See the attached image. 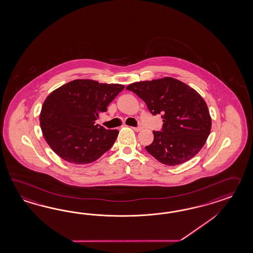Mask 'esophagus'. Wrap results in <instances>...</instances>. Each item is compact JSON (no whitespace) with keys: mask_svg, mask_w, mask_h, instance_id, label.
Segmentation results:
<instances>
[{"mask_svg":"<svg viewBox=\"0 0 253 253\" xmlns=\"http://www.w3.org/2000/svg\"><path fill=\"white\" fill-rule=\"evenodd\" d=\"M131 128L134 129L135 131H141L142 129V127H141V126H138V127H131Z\"/></svg>","mask_w":253,"mask_h":253,"instance_id":"esophagus-1","label":"esophagus"}]
</instances>
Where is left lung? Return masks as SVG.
Masks as SVG:
<instances>
[{"label": "left lung", "instance_id": "left-lung-1", "mask_svg": "<svg viewBox=\"0 0 253 253\" xmlns=\"http://www.w3.org/2000/svg\"><path fill=\"white\" fill-rule=\"evenodd\" d=\"M126 88L141 98L153 115H162V130L154 131V142L145 146L156 160L177 166L202 149L210 135L211 117L194 88L170 77L135 82Z\"/></svg>", "mask_w": 253, "mask_h": 253}]
</instances>
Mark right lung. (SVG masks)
<instances>
[{"mask_svg": "<svg viewBox=\"0 0 253 253\" xmlns=\"http://www.w3.org/2000/svg\"><path fill=\"white\" fill-rule=\"evenodd\" d=\"M124 88L121 84L76 80L54 90L40 114L41 129L51 149L76 165L99 159L111 148L119 130L105 129L95 121Z\"/></svg>", "mask_w": 253, "mask_h": 253, "instance_id": "1", "label": "right lung"}]
</instances>
